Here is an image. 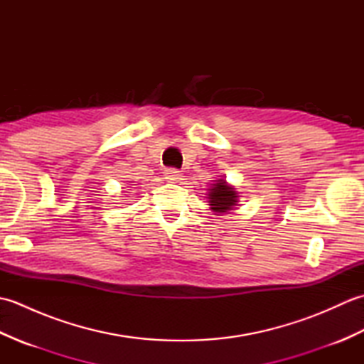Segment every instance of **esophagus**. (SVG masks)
Returning <instances> with one entry per match:
<instances>
[{"label":"esophagus","instance_id":"obj_1","mask_svg":"<svg viewBox=\"0 0 364 364\" xmlns=\"http://www.w3.org/2000/svg\"><path fill=\"white\" fill-rule=\"evenodd\" d=\"M181 176H183V173L176 168H167L164 172V178L167 181H180Z\"/></svg>","mask_w":364,"mask_h":364}]
</instances>
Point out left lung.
I'll use <instances>...</instances> for the list:
<instances>
[{"label":"left lung","instance_id":"8db88e82","mask_svg":"<svg viewBox=\"0 0 364 364\" xmlns=\"http://www.w3.org/2000/svg\"><path fill=\"white\" fill-rule=\"evenodd\" d=\"M208 205L210 210L218 214H227L231 210H235L239 203V192L231 186L225 180H215L210 188H208Z\"/></svg>","mask_w":364,"mask_h":364}]
</instances>
